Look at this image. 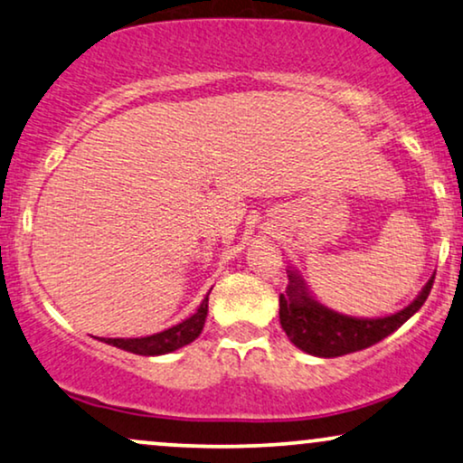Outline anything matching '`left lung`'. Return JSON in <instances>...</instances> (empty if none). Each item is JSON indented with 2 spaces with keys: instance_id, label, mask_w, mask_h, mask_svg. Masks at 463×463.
Segmentation results:
<instances>
[{
  "instance_id": "obj_1",
  "label": "left lung",
  "mask_w": 463,
  "mask_h": 463,
  "mask_svg": "<svg viewBox=\"0 0 463 463\" xmlns=\"http://www.w3.org/2000/svg\"><path fill=\"white\" fill-rule=\"evenodd\" d=\"M288 278V295H279V323H282V329L297 348L316 356H326V359L356 353V350L372 346V344L391 335L414 312H419L427 297H430L431 286H434V278H431L417 299L408 307H403L402 312L370 320L350 318V316L331 312V309L309 299L301 279H297L295 273H290Z\"/></svg>"
}]
</instances>
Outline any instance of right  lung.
Listing matches in <instances>:
<instances>
[{
	"label": "right lung",
	"instance_id": "obj_1",
	"mask_svg": "<svg viewBox=\"0 0 463 463\" xmlns=\"http://www.w3.org/2000/svg\"><path fill=\"white\" fill-rule=\"evenodd\" d=\"M207 307H209V295L204 297L201 307H198V312L194 316H190V318L184 320V323L171 326V329L156 333V335H149V337H130V339L107 337L102 339V342H107L110 346H117L121 350H128V353L145 354V356L173 353V350L194 342V339L201 335L204 318H207Z\"/></svg>",
	"mask_w": 463,
	"mask_h": 463
}]
</instances>
